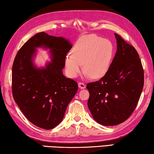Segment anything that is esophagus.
I'll use <instances>...</instances> for the list:
<instances>
[{
    "label": "esophagus",
    "instance_id": "obj_1",
    "mask_svg": "<svg viewBox=\"0 0 154 154\" xmlns=\"http://www.w3.org/2000/svg\"><path fill=\"white\" fill-rule=\"evenodd\" d=\"M79 87L80 88V89H85V85L84 84V83H82V82H79Z\"/></svg>",
    "mask_w": 154,
    "mask_h": 154
}]
</instances>
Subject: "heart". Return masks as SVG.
I'll return each instance as SVG.
<instances>
[{"instance_id":"heart-1","label":"heart","mask_w":154,"mask_h":154,"mask_svg":"<svg viewBox=\"0 0 154 154\" xmlns=\"http://www.w3.org/2000/svg\"><path fill=\"white\" fill-rule=\"evenodd\" d=\"M113 54L114 46L109 40L95 35H85L75 43L72 53L65 56V72L74 79L81 72L84 63L87 76L100 79L109 69Z\"/></svg>"}]
</instances>
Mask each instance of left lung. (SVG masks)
Returning a JSON list of instances; mask_svg holds the SVG:
<instances>
[{
	"instance_id": "left-lung-1",
	"label": "left lung",
	"mask_w": 154,
	"mask_h": 154,
	"mask_svg": "<svg viewBox=\"0 0 154 154\" xmlns=\"http://www.w3.org/2000/svg\"><path fill=\"white\" fill-rule=\"evenodd\" d=\"M117 52L100 80L87 84L88 107L95 122L106 126L125 122L134 111L144 85V72L137 50L115 33Z\"/></svg>"
}]
</instances>
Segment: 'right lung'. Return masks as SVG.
Instances as JSON below:
<instances>
[{
	"mask_svg": "<svg viewBox=\"0 0 154 154\" xmlns=\"http://www.w3.org/2000/svg\"><path fill=\"white\" fill-rule=\"evenodd\" d=\"M49 49L51 60L38 68L34 59L37 48ZM72 48L63 37L38 32L17 52L12 67V93L20 109L36 126L52 129L63 119L78 91L77 82L63 74L65 58Z\"/></svg>",
	"mask_w": 154,
	"mask_h": 154,
	"instance_id": "1",
	"label": "right lung"
}]
</instances>
